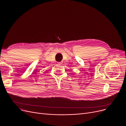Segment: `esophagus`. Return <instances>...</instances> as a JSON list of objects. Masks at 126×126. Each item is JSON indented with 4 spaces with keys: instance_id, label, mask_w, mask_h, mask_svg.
<instances>
[{
    "instance_id": "34e87169",
    "label": "esophagus",
    "mask_w": 126,
    "mask_h": 126,
    "mask_svg": "<svg viewBox=\"0 0 126 126\" xmlns=\"http://www.w3.org/2000/svg\"><path fill=\"white\" fill-rule=\"evenodd\" d=\"M58 64H59V65H61V64H62V62H58Z\"/></svg>"
}]
</instances>
